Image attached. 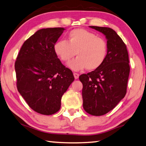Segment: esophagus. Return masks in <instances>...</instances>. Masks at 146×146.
<instances>
[{"mask_svg": "<svg viewBox=\"0 0 146 146\" xmlns=\"http://www.w3.org/2000/svg\"><path fill=\"white\" fill-rule=\"evenodd\" d=\"M74 78L76 79V80H77V79L79 78V76H80V75H79V74L78 73H74Z\"/></svg>", "mask_w": 146, "mask_h": 146, "instance_id": "34e87169", "label": "esophagus"}]
</instances>
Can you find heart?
<instances>
[{"instance_id": "1", "label": "heart", "mask_w": 146, "mask_h": 146, "mask_svg": "<svg viewBox=\"0 0 146 146\" xmlns=\"http://www.w3.org/2000/svg\"><path fill=\"white\" fill-rule=\"evenodd\" d=\"M56 56L66 62L76 55L78 57L68 63L72 70L87 68L93 70L103 65L108 54V44L103 38L97 36L84 29H75L67 35V41L60 40L54 46Z\"/></svg>"}]
</instances>
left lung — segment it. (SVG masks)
Masks as SVG:
<instances>
[{
    "instance_id": "1",
    "label": "left lung",
    "mask_w": 146,
    "mask_h": 146,
    "mask_svg": "<svg viewBox=\"0 0 146 146\" xmlns=\"http://www.w3.org/2000/svg\"><path fill=\"white\" fill-rule=\"evenodd\" d=\"M105 36L108 54L100 67L81 75L83 106L88 113L101 116L113 110L126 94L130 68L126 45L111 28L90 26Z\"/></svg>"
}]
</instances>
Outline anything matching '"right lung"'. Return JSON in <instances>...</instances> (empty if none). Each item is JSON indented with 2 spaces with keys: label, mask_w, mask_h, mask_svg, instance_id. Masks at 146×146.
<instances>
[{
  "label": "right lung",
  "mask_w": 146,
  "mask_h": 146,
  "mask_svg": "<svg viewBox=\"0 0 146 146\" xmlns=\"http://www.w3.org/2000/svg\"><path fill=\"white\" fill-rule=\"evenodd\" d=\"M64 30L37 31L25 41L15 61L18 91L31 108L42 115L60 110L61 98L74 80L72 72L61 63L54 50Z\"/></svg>",
  "instance_id": "obj_1"
}]
</instances>
